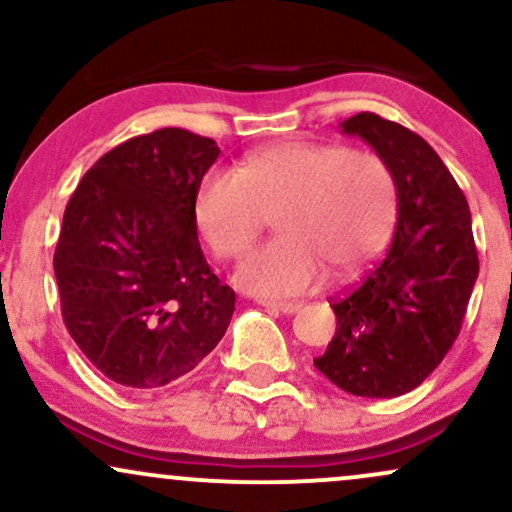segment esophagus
I'll list each match as a JSON object with an SVG mask.
<instances>
[{"instance_id": "1", "label": "esophagus", "mask_w": 512, "mask_h": 512, "mask_svg": "<svg viewBox=\"0 0 512 512\" xmlns=\"http://www.w3.org/2000/svg\"><path fill=\"white\" fill-rule=\"evenodd\" d=\"M262 305L264 308L276 310V313H284V315H293L303 308V303H296V301H262Z\"/></svg>"}]
</instances>
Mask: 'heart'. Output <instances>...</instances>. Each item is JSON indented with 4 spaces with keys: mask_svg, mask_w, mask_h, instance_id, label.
Segmentation results:
<instances>
[{
    "mask_svg": "<svg viewBox=\"0 0 512 512\" xmlns=\"http://www.w3.org/2000/svg\"><path fill=\"white\" fill-rule=\"evenodd\" d=\"M279 208L281 238L236 269L252 296H296L325 279V263L349 274L368 262L395 221V178L375 154L289 142L257 151L240 170H209L195 195L197 226L219 257L240 255Z\"/></svg>",
    "mask_w": 512,
    "mask_h": 512,
    "instance_id": "b5f03b06",
    "label": "heart"
}]
</instances>
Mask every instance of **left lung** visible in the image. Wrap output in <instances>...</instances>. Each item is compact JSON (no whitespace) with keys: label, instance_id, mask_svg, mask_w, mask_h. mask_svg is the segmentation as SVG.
I'll list each match as a JSON object with an SVG mask.
<instances>
[{"label":"left lung","instance_id":"obj_1","mask_svg":"<svg viewBox=\"0 0 512 512\" xmlns=\"http://www.w3.org/2000/svg\"><path fill=\"white\" fill-rule=\"evenodd\" d=\"M390 168L397 228L387 255L332 303L337 332L315 368L356 397L387 399L419 387L460 334L479 276L472 214L426 139L375 113L344 120Z\"/></svg>","mask_w":512,"mask_h":512}]
</instances>
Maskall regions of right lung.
<instances>
[{"label":"right lung","instance_id":"1","mask_svg":"<svg viewBox=\"0 0 512 512\" xmlns=\"http://www.w3.org/2000/svg\"><path fill=\"white\" fill-rule=\"evenodd\" d=\"M221 149L166 127L115 146L81 178L55 250L62 317L108 380L182 378L228 330L236 293L209 269L195 195Z\"/></svg>","mask_w":512,"mask_h":512}]
</instances>
